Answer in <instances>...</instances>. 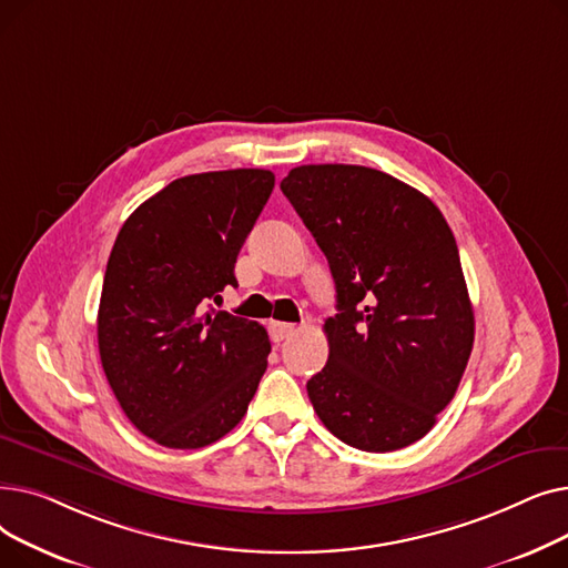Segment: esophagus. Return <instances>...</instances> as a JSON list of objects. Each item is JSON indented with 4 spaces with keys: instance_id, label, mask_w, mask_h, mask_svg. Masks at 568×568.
<instances>
[{
    "instance_id": "1",
    "label": "esophagus",
    "mask_w": 568,
    "mask_h": 568,
    "mask_svg": "<svg viewBox=\"0 0 568 568\" xmlns=\"http://www.w3.org/2000/svg\"><path fill=\"white\" fill-rule=\"evenodd\" d=\"M296 332L294 324L287 322H268V336H272L274 343H281L285 338H290Z\"/></svg>"
}]
</instances>
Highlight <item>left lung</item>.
<instances>
[{
	"mask_svg": "<svg viewBox=\"0 0 568 568\" xmlns=\"http://www.w3.org/2000/svg\"><path fill=\"white\" fill-rule=\"evenodd\" d=\"M281 191L336 283L313 409L354 449H403L452 403L474 345L454 232L424 193L364 165H300Z\"/></svg>",
	"mask_w": 568,
	"mask_h": 568,
	"instance_id": "8db88e82",
	"label": "left lung"
}]
</instances>
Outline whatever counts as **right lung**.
Instances as JSON below:
<instances>
[{"instance_id":"right-lung-1","label":"right lung","mask_w":568,"mask_h":568,"mask_svg":"<svg viewBox=\"0 0 568 568\" xmlns=\"http://www.w3.org/2000/svg\"><path fill=\"white\" fill-rule=\"evenodd\" d=\"M268 170L174 179L126 219L99 304V354L129 422L168 449H200L244 419L272 352L266 329L209 308L274 191Z\"/></svg>"}]
</instances>
